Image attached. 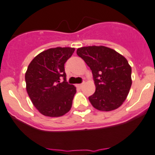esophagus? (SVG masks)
<instances>
[{"label":"esophagus","mask_w":155,"mask_h":155,"mask_svg":"<svg viewBox=\"0 0 155 155\" xmlns=\"http://www.w3.org/2000/svg\"><path fill=\"white\" fill-rule=\"evenodd\" d=\"M84 86V83H81V84H77L76 85V86H77L78 88H79V89H81V88H82V86Z\"/></svg>","instance_id":"34e87169"}]
</instances>
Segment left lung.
<instances>
[{
  "mask_svg": "<svg viewBox=\"0 0 155 155\" xmlns=\"http://www.w3.org/2000/svg\"><path fill=\"white\" fill-rule=\"evenodd\" d=\"M76 53L89 66L95 81V92L89 96L92 106L108 112L119 108L131 86V67L126 58L105 46L78 48Z\"/></svg>",
  "mask_w": 155,
  "mask_h": 155,
  "instance_id": "left-lung-1",
  "label": "left lung"
}]
</instances>
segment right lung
<instances>
[{
	"label": "right lung",
	"instance_id": "right-lung-1",
	"mask_svg": "<svg viewBox=\"0 0 155 155\" xmlns=\"http://www.w3.org/2000/svg\"><path fill=\"white\" fill-rule=\"evenodd\" d=\"M74 51L72 47L48 49L36 56L27 67V94L34 107L45 116H63L71 109L76 88L66 82L64 64Z\"/></svg>",
	"mask_w": 155,
	"mask_h": 155
}]
</instances>
